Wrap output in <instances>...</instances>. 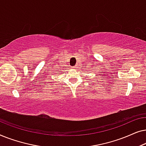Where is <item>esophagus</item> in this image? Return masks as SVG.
<instances>
[{
  "label": "esophagus",
  "mask_w": 146,
  "mask_h": 146,
  "mask_svg": "<svg viewBox=\"0 0 146 146\" xmlns=\"http://www.w3.org/2000/svg\"><path fill=\"white\" fill-rule=\"evenodd\" d=\"M72 68H76V66H73Z\"/></svg>",
  "instance_id": "34e87169"
}]
</instances>
